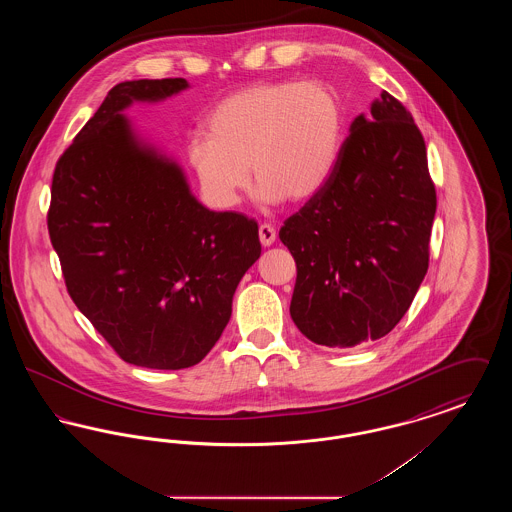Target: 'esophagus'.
Wrapping results in <instances>:
<instances>
[{"mask_svg":"<svg viewBox=\"0 0 512 512\" xmlns=\"http://www.w3.org/2000/svg\"><path fill=\"white\" fill-rule=\"evenodd\" d=\"M259 240H261V244L265 245V247L274 244V240H276V230H274V226L261 224V226H259Z\"/></svg>","mask_w":512,"mask_h":512,"instance_id":"esophagus-1","label":"esophagus"}]
</instances>
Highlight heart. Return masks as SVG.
Listing matches in <instances>:
<instances>
[{"instance_id":"heart-1","label":"heart","mask_w":512,"mask_h":512,"mask_svg":"<svg viewBox=\"0 0 512 512\" xmlns=\"http://www.w3.org/2000/svg\"><path fill=\"white\" fill-rule=\"evenodd\" d=\"M188 146V163L207 201L232 209L249 184L265 203L307 201L340 161L345 109L318 80L257 82L220 99Z\"/></svg>"}]
</instances>
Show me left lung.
<instances>
[{"instance_id":"1","label":"left lung","mask_w":512,"mask_h":512,"mask_svg":"<svg viewBox=\"0 0 512 512\" xmlns=\"http://www.w3.org/2000/svg\"><path fill=\"white\" fill-rule=\"evenodd\" d=\"M349 132L328 184L280 228L297 265L293 322L336 349L384 338L407 313L436 215L426 144L401 101L382 92Z\"/></svg>"}]
</instances>
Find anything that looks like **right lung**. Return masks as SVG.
<instances>
[{
  "instance_id": "obj_1",
  "label": "right lung",
  "mask_w": 512,
  "mask_h": 512,
  "mask_svg": "<svg viewBox=\"0 0 512 512\" xmlns=\"http://www.w3.org/2000/svg\"><path fill=\"white\" fill-rule=\"evenodd\" d=\"M184 78L126 80L55 165L48 230L78 311L130 365L194 366L219 341L232 297L261 255L259 226L209 211L182 167L124 115Z\"/></svg>"
}]
</instances>
